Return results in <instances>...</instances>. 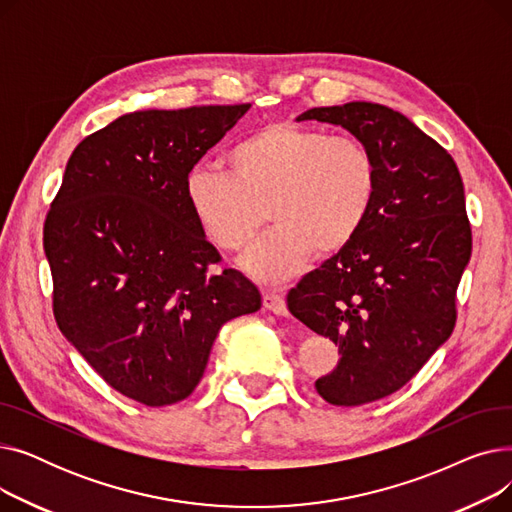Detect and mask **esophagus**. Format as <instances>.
Wrapping results in <instances>:
<instances>
[{
  "label": "esophagus",
  "mask_w": 512,
  "mask_h": 512,
  "mask_svg": "<svg viewBox=\"0 0 512 512\" xmlns=\"http://www.w3.org/2000/svg\"><path fill=\"white\" fill-rule=\"evenodd\" d=\"M263 307H265L267 311H274L276 315H288L286 299L282 297L280 292H276V290H265V292H263Z\"/></svg>",
  "instance_id": "1"
}]
</instances>
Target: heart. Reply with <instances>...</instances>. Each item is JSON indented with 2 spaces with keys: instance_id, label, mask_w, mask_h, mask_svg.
<instances>
[{
  "instance_id": "heart-1",
  "label": "heart",
  "mask_w": 512,
  "mask_h": 512,
  "mask_svg": "<svg viewBox=\"0 0 512 512\" xmlns=\"http://www.w3.org/2000/svg\"><path fill=\"white\" fill-rule=\"evenodd\" d=\"M226 168L188 172L186 205L213 245L232 253L255 240L267 209L276 228L242 267L272 284L292 278L313 253L330 257L351 245L378 193V161L363 141L292 122L247 132Z\"/></svg>"
}]
</instances>
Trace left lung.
<instances>
[{
	"label": "left lung",
	"mask_w": 512,
	"mask_h": 512,
	"mask_svg": "<svg viewBox=\"0 0 512 512\" xmlns=\"http://www.w3.org/2000/svg\"><path fill=\"white\" fill-rule=\"evenodd\" d=\"M338 124L378 161L363 230L288 292V311L330 338L338 365L315 382L336 407L405 386L450 338L456 288L471 259L465 188L450 153L380 103L313 107L297 118Z\"/></svg>",
	"instance_id": "obj_1"
}]
</instances>
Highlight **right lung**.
<instances>
[{"label":"right lung","mask_w":512,"mask_h":512,"mask_svg":"<svg viewBox=\"0 0 512 512\" xmlns=\"http://www.w3.org/2000/svg\"><path fill=\"white\" fill-rule=\"evenodd\" d=\"M251 103L126 114L72 151L43 226L53 317L85 361L147 407L191 396L228 319L261 307L197 226L184 180Z\"/></svg>","instance_id":"obj_1"}]
</instances>
